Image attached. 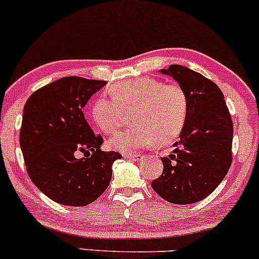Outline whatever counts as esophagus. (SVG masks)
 <instances>
[{"label": "esophagus", "mask_w": 259, "mask_h": 259, "mask_svg": "<svg viewBox=\"0 0 259 259\" xmlns=\"http://www.w3.org/2000/svg\"><path fill=\"white\" fill-rule=\"evenodd\" d=\"M124 157H125V158H129V159L139 160L140 158H141V154L140 153H125L124 154Z\"/></svg>", "instance_id": "obj_1"}]
</instances>
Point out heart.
<instances>
[{"instance_id":"1","label":"heart","mask_w":259,"mask_h":259,"mask_svg":"<svg viewBox=\"0 0 259 259\" xmlns=\"http://www.w3.org/2000/svg\"><path fill=\"white\" fill-rule=\"evenodd\" d=\"M112 99L97 97L91 118L102 133L113 134L123 125L125 112L132 111L134 125L113 136L109 145L121 152H134L156 141L171 142L185 125L189 101L179 84H162L151 78L124 80L109 89Z\"/></svg>"}]
</instances>
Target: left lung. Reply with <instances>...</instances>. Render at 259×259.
<instances>
[{"label": "left lung", "instance_id": "left-lung-1", "mask_svg": "<svg viewBox=\"0 0 259 259\" xmlns=\"http://www.w3.org/2000/svg\"><path fill=\"white\" fill-rule=\"evenodd\" d=\"M160 73L173 76L185 90L189 109L177 148L163 157V173L151 186L170 203H195L212 194L230 168L233 120L212 80L179 64Z\"/></svg>", "mask_w": 259, "mask_h": 259}]
</instances>
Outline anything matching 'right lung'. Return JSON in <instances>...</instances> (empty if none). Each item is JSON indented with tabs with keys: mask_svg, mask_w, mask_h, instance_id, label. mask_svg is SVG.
<instances>
[{
	"mask_svg": "<svg viewBox=\"0 0 259 259\" xmlns=\"http://www.w3.org/2000/svg\"><path fill=\"white\" fill-rule=\"evenodd\" d=\"M103 80L65 76L38 89L23 109L19 144L29 178L42 194L64 206L82 207L100 197L112 179L115 151H101L82 108ZM84 157L79 160L77 154Z\"/></svg>",
	"mask_w": 259,
	"mask_h": 259,
	"instance_id": "obj_1",
	"label": "right lung"
}]
</instances>
